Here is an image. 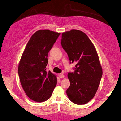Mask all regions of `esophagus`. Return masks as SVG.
<instances>
[{"mask_svg":"<svg viewBox=\"0 0 121 121\" xmlns=\"http://www.w3.org/2000/svg\"><path fill=\"white\" fill-rule=\"evenodd\" d=\"M59 77H60V78H64V75L62 74V73H60V74H59Z\"/></svg>","mask_w":121,"mask_h":121,"instance_id":"34e87169","label":"esophagus"}]
</instances>
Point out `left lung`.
Instances as JSON below:
<instances>
[{"label": "left lung", "mask_w": 121, "mask_h": 121, "mask_svg": "<svg viewBox=\"0 0 121 121\" xmlns=\"http://www.w3.org/2000/svg\"><path fill=\"white\" fill-rule=\"evenodd\" d=\"M61 43L70 63H77L74 71L68 74L70 86L67 94L73 103L85 104L95 95L102 76L96 50L87 35L79 30L62 33Z\"/></svg>", "instance_id": "1"}]
</instances>
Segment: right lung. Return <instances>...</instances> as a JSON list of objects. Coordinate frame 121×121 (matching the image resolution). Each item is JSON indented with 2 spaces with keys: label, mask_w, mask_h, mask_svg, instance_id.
I'll return each mask as SVG.
<instances>
[{
  "label": "right lung",
  "mask_w": 121,
  "mask_h": 121,
  "mask_svg": "<svg viewBox=\"0 0 121 121\" xmlns=\"http://www.w3.org/2000/svg\"><path fill=\"white\" fill-rule=\"evenodd\" d=\"M60 35L48 29L37 31L30 38L19 63L21 86L31 100L37 102L48 100L56 85V76L46 68L49 52Z\"/></svg>",
  "instance_id": "right-lung-1"
}]
</instances>
